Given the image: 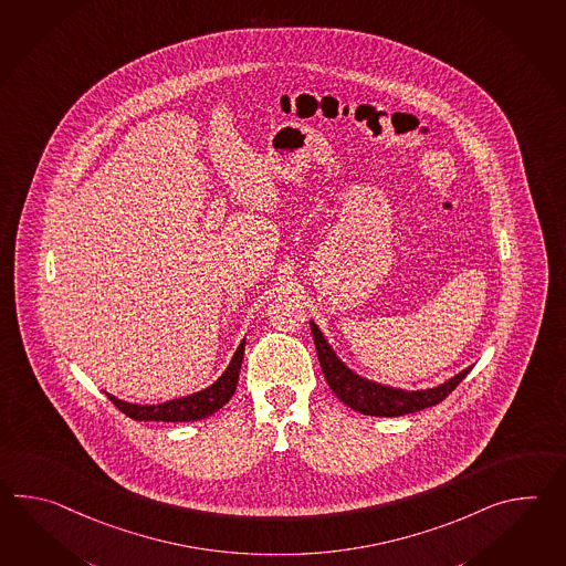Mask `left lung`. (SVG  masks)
<instances>
[{
    "label": "left lung",
    "mask_w": 566,
    "mask_h": 566,
    "mask_svg": "<svg viewBox=\"0 0 566 566\" xmlns=\"http://www.w3.org/2000/svg\"><path fill=\"white\" fill-rule=\"evenodd\" d=\"M311 331H313L314 347L318 361L323 367V374L327 379L328 388L335 391V396L340 402L347 403L353 410L361 412L365 416H403L412 415L418 410H424L430 406H437L451 394L467 374L473 369L465 367L451 379L442 381L434 388H424V390H403L396 386L381 384L376 379L357 374L349 365L340 359L333 345L328 343L325 333L318 328V325L311 321Z\"/></svg>",
    "instance_id": "1"
}]
</instances>
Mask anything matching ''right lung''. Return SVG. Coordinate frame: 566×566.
Instances as JSON below:
<instances>
[{"label": "right lung", "instance_id": "1", "mask_svg": "<svg viewBox=\"0 0 566 566\" xmlns=\"http://www.w3.org/2000/svg\"><path fill=\"white\" fill-rule=\"evenodd\" d=\"M243 352H245V337L239 343L226 371L217 377L211 386L202 388L201 391H192L189 396H180L175 400H166L160 403H134L119 400V398H115L114 394H107V391L105 394L124 415L134 420H144V422L146 420H156V422L158 420H163V422L201 420V418L214 415L219 408H223L231 400V396L235 394Z\"/></svg>", "mask_w": 566, "mask_h": 566}]
</instances>
